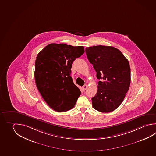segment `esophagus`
<instances>
[{"label":"esophagus","mask_w":156,"mask_h":156,"mask_svg":"<svg viewBox=\"0 0 156 156\" xmlns=\"http://www.w3.org/2000/svg\"><path fill=\"white\" fill-rule=\"evenodd\" d=\"M87 85H85L82 87V89H83V90H84V91H85V90L87 89Z\"/></svg>","instance_id":"1"}]
</instances>
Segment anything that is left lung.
<instances>
[{
    "label": "left lung",
    "instance_id": "left-lung-1",
    "mask_svg": "<svg viewBox=\"0 0 156 156\" xmlns=\"http://www.w3.org/2000/svg\"><path fill=\"white\" fill-rule=\"evenodd\" d=\"M90 62L97 73L98 90L92 98L97 111L109 113L121 105L130 85V67L128 59L117 48L97 45L86 48Z\"/></svg>",
    "mask_w": 156,
    "mask_h": 156
}]
</instances>
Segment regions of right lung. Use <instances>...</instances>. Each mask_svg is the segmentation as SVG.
Masks as SVG:
<instances>
[{"label":"right lung","instance_id":"right-lung-1","mask_svg":"<svg viewBox=\"0 0 156 156\" xmlns=\"http://www.w3.org/2000/svg\"><path fill=\"white\" fill-rule=\"evenodd\" d=\"M83 46L51 43L37 55L34 78L47 104L58 112L74 108L81 94L71 75L72 64L84 53Z\"/></svg>","mask_w":156,"mask_h":156}]
</instances>
